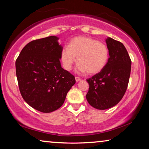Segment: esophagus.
Listing matches in <instances>:
<instances>
[{
	"mask_svg": "<svg viewBox=\"0 0 149 149\" xmlns=\"http://www.w3.org/2000/svg\"><path fill=\"white\" fill-rule=\"evenodd\" d=\"M75 80H76V81H79L81 80V78L79 77L75 76Z\"/></svg>",
	"mask_w": 149,
	"mask_h": 149,
	"instance_id": "obj_1",
	"label": "esophagus"
}]
</instances>
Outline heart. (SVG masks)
Returning <instances> with one entry per match:
<instances>
[{
  "mask_svg": "<svg viewBox=\"0 0 149 149\" xmlns=\"http://www.w3.org/2000/svg\"><path fill=\"white\" fill-rule=\"evenodd\" d=\"M75 56L79 63L78 71L97 74L107 65L109 51L107 45L97 39L87 36H77L70 40L68 47H64L60 52V59L65 70H72Z\"/></svg>",
  "mask_w": 149,
  "mask_h": 149,
  "instance_id": "1",
  "label": "heart"
}]
</instances>
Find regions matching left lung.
I'll list each match as a JSON object with an SVG mask.
<instances>
[{"mask_svg": "<svg viewBox=\"0 0 149 149\" xmlns=\"http://www.w3.org/2000/svg\"><path fill=\"white\" fill-rule=\"evenodd\" d=\"M109 51L107 65L101 72L87 79L89 85L86 98L89 104L99 110L112 108L125 95L129 83L132 60L122 42L108 37Z\"/></svg>", "mask_w": 149, "mask_h": 149, "instance_id": "1", "label": "left lung"}]
</instances>
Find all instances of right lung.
I'll return each mask as SVG.
<instances>
[{
  "instance_id": "right-lung-1",
  "label": "right lung",
  "mask_w": 149,
  "mask_h": 149,
  "mask_svg": "<svg viewBox=\"0 0 149 149\" xmlns=\"http://www.w3.org/2000/svg\"><path fill=\"white\" fill-rule=\"evenodd\" d=\"M56 36L33 40L25 46L16 60L20 93L30 107L44 113L58 109L75 84L74 75L60 64L63 49Z\"/></svg>"
}]
</instances>
